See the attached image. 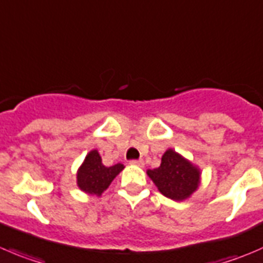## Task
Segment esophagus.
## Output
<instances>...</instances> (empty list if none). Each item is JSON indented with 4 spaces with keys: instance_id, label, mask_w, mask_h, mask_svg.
<instances>
[{
    "instance_id": "1",
    "label": "esophagus",
    "mask_w": 263,
    "mask_h": 263,
    "mask_svg": "<svg viewBox=\"0 0 263 263\" xmlns=\"http://www.w3.org/2000/svg\"><path fill=\"white\" fill-rule=\"evenodd\" d=\"M129 164L139 165V167H144V160H141V159H132V160H129Z\"/></svg>"
}]
</instances>
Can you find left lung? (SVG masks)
Returning a JSON list of instances; mask_svg holds the SVG:
<instances>
[{"instance_id": "obj_1", "label": "left lung", "mask_w": 263, "mask_h": 263, "mask_svg": "<svg viewBox=\"0 0 263 263\" xmlns=\"http://www.w3.org/2000/svg\"><path fill=\"white\" fill-rule=\"evenodd\" d=\"M147 175L158 190L173 200L189 198L196 190L200 180L199 170L172 149L163 154L159 167L149 170Z\"/></svg>"}]
</instances>
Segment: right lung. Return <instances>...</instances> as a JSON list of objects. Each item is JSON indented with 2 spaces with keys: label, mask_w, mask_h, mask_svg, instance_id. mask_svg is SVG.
<instances>
[{
  "label": "right lung",
  "mask_w": 263,
  "mask_h": 263,
  "mask_svg": "<svg viewBox=\"0 0 263 263\" xmlns=\"http://www.w3.org/2000/svg\"><path fill=\"white\" fill-rule=\"evenodd\" d=\"M123 168L124 165L121 163L105 167L101 163V157L98 150H92L88 153L83 164L78 170L77 183L85 193L100 196Z\"/></svg>",
  "instance_id": "add662e5"
}]
</instances>
